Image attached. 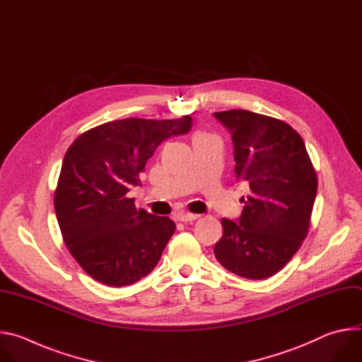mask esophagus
Listing matches in <instances>:
<instances>
[{
	"mask_svg": "<svg viewBox=\"0 0 362 362\" xmlns=\"http://www.w3.org/2000/svg\"><path fill=\"white\" fill-rule=\"evenodd\" d=\"M199 218V215H194V214H179L177 215V221H180V222H193V221H196Z\"/></svg>",
	"mask_w": 362,
	"mask_h": 362,
	"instance_id": "1",
	"label": "esophagus"
}]
</instances>
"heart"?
Here are the masks:
<instances>
[{"mask_svg":"<svg viewBox=\"0 0 362 362\" xmlns=\"http://www.w3.org/2000/svg\"><path fill=\"white\" fill-rule=\"evenodd\" d=\"M199 136H206V134L204 133H197L194 137H199Z\"/></svg>","mask_w":362,"mask_h":362,"instance_id":"obj_1","label":"heart"}]
</instances>
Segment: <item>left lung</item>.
<instances>
[{
    "mask_svg": "<svg viewBox=\"0 0 362 362\" xmlns=\"http://www.w3.org/2000/svg\"><path fill=\"white\" fill-rule=\"evenodd\" d=\"M215 117L233 141L235 175L250 194L238 222L222 219L215 256L228 271L246 279L279 272L308 235L318 177L302 137L288 123L247 110L218 112Z\"/></svg>",
    "mask_w": 362,
    "mask_h": 362,
    "instance_id": "1",
    "label": "left lung"
}]
</instances>
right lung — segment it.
I'll list each match as a JSON object with an SVG mask.
<instances>
[{
  "label": "right lung",
  "instance_id": "add662e5",
  "mask_svg": "<svg viewBox=\"0 0 362 362\" xmlns=\"http://www.w3.org/2000/svg\"><path fill=\"white\" fill-rule=\"evenodd\" d=\"M192 117L123 119L95 126L69 147L54 209L64 243L77 264L107 286L132 285L160 261L176 225L137 209L129 192L154 150L190 130Z\"/></svg>",
  "mask_w": 362,
  "mask_h": 362
}]
</instances>
